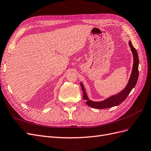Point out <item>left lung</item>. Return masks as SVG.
<instances>
[{
	"mask_svg": "<svg viewBox=\"0 0 151 151\" xmlns=\"http://www.w3.org/2000/svg\"><path fill=\"white\" fill-rule=\"evenodd\" d=\"M129 44L131 49V51L133 53L134 63L132 73L127 86L123 90L121 91L119 93L116 94V95L111 96L101 102H94L91 101V100L88 99L86 95V91L84 89V86H83L82 83H80L81 87L83 93V99L85 100L86 103L89 106L96 109H106L118 106L124 101L127 97V96L129 95V94L130 93L131 90H132V88L135 86L139 76V58L136 50L132 46L131 42H129Z\"/></svg>",
	"mask_w": 151,
	"mask_h": 151,
	"instance_id": "1",
	"label": "left lung"
}]
</instances>
